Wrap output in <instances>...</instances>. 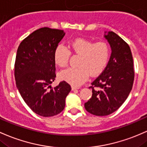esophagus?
<instances>
[{"label":"esophagus","mask_w":147,"mask_h":147,"mask_svg":"<svg viewBox=\"0 0 147 147\" xmlns=\"http://www.w3.org/2000/svg\"><path fill=\"white\" fill-rule=\"evenodd\" d=\"M71 88H72V91H76V90L79 89V88H77V87L73 86L71 87Z\"/></svg>","instance_id":"esophagus-1"}]
</instances>
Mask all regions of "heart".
I'll use <instances>...</instances> for the list:
<instances>
[{
  "mask_svg": "<svg viewBox=\"0 0 147 147\" xmlns=\"http://www.w3.org/2000/svg\"><path fill=\"white\" fill-rule=\"evenodd\" d=\"M72 52L80 56L77 67H68L59 73L61 80L74 86L84 83L88 75L96 76L104 70L110 55V49L105 42H93L85 38H77L69 44ZM70 52L63 45H58L54 50L55 63L59 67L67 64Z\"/></svg>",
  "mask_w": 147,
  "mask_h": 147,
  "instance_id": "heart-1",
  "label": "heart"
}]
</instances>
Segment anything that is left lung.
Masks as SVG:
<instances>
[{"label": "left lung", "instance_id": "left-lung-1", "mask_svg": "<svg viewBox=\"0 0 147 147\" xmlns=\"http://www.w3.org/2000/svg\"><path fill=\"white\" fill-rule=\"evenodd\" d=\"M104 37L112 54L105 69L91 83L92 97L84 104L87 112L96 116H107L117 110L131 91L135 77L128 45L112 31H105Z\"/></svg>", "mask_w": 147, "mask_h": 147}]
</instances>
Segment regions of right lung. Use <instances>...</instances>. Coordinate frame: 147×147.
<instances>
[{
	"mask_svg": "<svg viewBox=\"0 0 147 147\" xmlns=\"http://www.w3.org/2000/svg\"><path fill=\"white\" fill-rule=\"evenodd\" d=\"M65 35L63 30L44 27L29 35L17 49L14 65L17 88L27 105L42 117L62 112L71 91L65 81L54 88L50 85L56 77L54 50Z\"/></svg>",
	"mask_w": 147,
	"mask_h": 147,
	"instance_id": "add662e5",
	"label": "right lung"
}]
</instances>
